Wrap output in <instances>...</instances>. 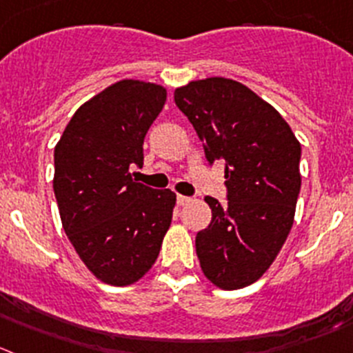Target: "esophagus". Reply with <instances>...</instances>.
<instances>
[{"mask_svg":"<svg viewBox=\"0 0 353 353\" xmlns=\"http://www.w3.org/2000/svg\"><path fill=\"white\" fill-rule=\"evenodd\" d=\"M190 201H192V197L182 196V194H179V196H176V203H179L180 206H185V204H189Z\"/></svg>","mask_w":353,"mask_h":353,"instance_id":"obj_1","label":"esophagus"}]
</instances>
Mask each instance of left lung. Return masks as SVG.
I'll return each mask as SVG.
<instances>
[{
	"label": "left lung",
	"instance_id": "left-lung-1",
	"mask_svg": "<svg viewBox=\"0 0 353 353\" xmlns=\"http://www.w3.org/2000/svg\"><path fill=\"white\" fill-rule=\"evenodd\" d=\"M174 103L203 142L208 163H225L227 204L206 196L211 223L196 236L204 275L241 290L265 274L283 248L301 187V145L277 110L225 78L174 90Z\"/></svg>",
	"mask_w": 353,
	"mask_h": 353
}]
</instances>
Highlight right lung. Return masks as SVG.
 Returning <instances> with one entry per match:
<instances>
[{
  "mask_svg": "<svg viewBox=\"0 0 353 353\" xmlns=\"http://www.w3.org/2000/svg\"><path fill=\"white\" fill-rule=\"evenodd\" d=\"M166 90L124 79L83 103L55 147L53 192L63 230L97 279L128 286L159 254L176 196L132 179Z\"/></svg>",
  "mask_w": 353,
  "mask_h": 353,
  "instance_id": "add662e5",
  "label": "right lung"
}]
</instances>
